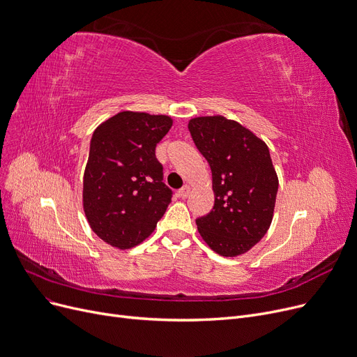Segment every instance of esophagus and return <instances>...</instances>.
Segmentation results:
<instances>
[{"mask_svg": "<svg viewBox=\"0 0 357 357\" xmlns=\"http://www.w3.org/2000/svg\"><path fill=\"white\" fill-rule=\"evenodd\" d=\"M188 195H190V186H182V188L178 191V197L179 198H182V199H185V198H188Z\"/></svg>", "mask_w": 357, "mask_h": 357, "instance_id": "obj_1", "label": "esophagus"}]
</instances>
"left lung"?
I'll return each instance as SVG.
<instances>
[{"label":"left lung","mask_w":357,"mask_h":357,"mask_svg":"<svg viewBox=\"0 0 357 357\" xmlns=\"http://www.w3.org/2000/svg\"><path fill=\"white\" fill-rule=\"evenodd\" d=\"M191 137L213 174L214 207L195 220L204 241L221 256L246 253L271 226L278 176L268 146L226 117H198Z\"/></svg>","instance_id":"left-lung-1"}]
</instances>
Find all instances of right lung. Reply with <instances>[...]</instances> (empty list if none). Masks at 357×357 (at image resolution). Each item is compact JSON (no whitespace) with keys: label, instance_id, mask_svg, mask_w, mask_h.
<instances>
[{"label":"right lung","instance_id":"add662e5","mask_svg":"<svg viewBox=\"0 0 357 357\" xmlns=\"http://www.w3.org/2000/svg\"><path fill=\"white\" fill-rule=\"evenodd\" d=\"M167 116L123 111L96 128L84 175V211L92 231L119 249L137 246L163 217L172 190L163 182L156 144Z\"/></svg>","mask_w":357,"mask_h":357}]
</instances>
